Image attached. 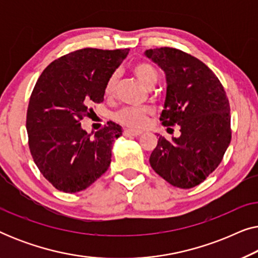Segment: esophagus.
Segmentation results:
<instances>
[{"instance_id": "esophagus-1", "label": "esophagus", "mask_w": 258, "mask_h": 258, "mask_svg": "<svg viewBox=\"0 0 258 258\" xmlns=\"http://www.w3.org/2000/svg\"><path fill=\"white\" fill-rule=\"evenodd\" d=\"M140 132H135V130H130V129H125L124 132H123V135L124 136H139L140 135Z\"/></svg>"}]
</instances>
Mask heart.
I'll return each instance as SVG.
<instances>
[{
  "label": "heart",
  "instance_id": "1",
  "mask_svg": "<svg viewBox=\"0 0 258 258\" xmlns=\"http://www.w3.org/2000/svg\"><path fill=\"white\" fill-rule=\"evenodd\" d=\"M133 73L139 79L144 87L151 89L158 81L157 70L151 63L147 61H140L133 66ZM116 83H117V74L114 73L109 76L104 87L105 95L114 93ZM153 115V109L150 108H123L115 114V119L123 125L132 129H142L150 116Z\"/></svg>",
  "mask_w": 258,
  "mask_h": 258
}]
</instances>
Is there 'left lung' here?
Instances as JSON below:
<instances>
[{
    "label": "left lung",
    "mask_w": 258,
    "mask_h": 258,
    "mask_svg": "<svg viewBox=\"0 0 258 258\" xmlns=\"http://www.w3.org/2000/svg\"><path fill=\"white\" fill-rule=\"evenodd\" d=\"M165 73L167 95L160 121L179 125L181 136H160L150 155L151 168L171 185L190 189L202 183L222 162L231 141L230 105L213 70L175 48L146 50Z\"/></svg>",
    "instance_id": "left-lung-1"
}]
</instances>
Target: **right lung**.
<instances>
[{
  "instance_id": "right-lung-1",
  "label": "right lung",
  "mask_w": 258,
  "mask_h": 258,
  "mask_svg": "<svg viewBox=\"0 0 258 258\" xmlns=\"http://www.w3.org/2000/svg\"><path fill=\"white\" fill-rule=\"evenodd\" d=\"M129 49L84 48L55 59L35 84L27 110L28 143L38 170L56 189L77 192L108 170L122 129L114 122L90 136L81 126Z\"/></svg>"
}]
</instances>
